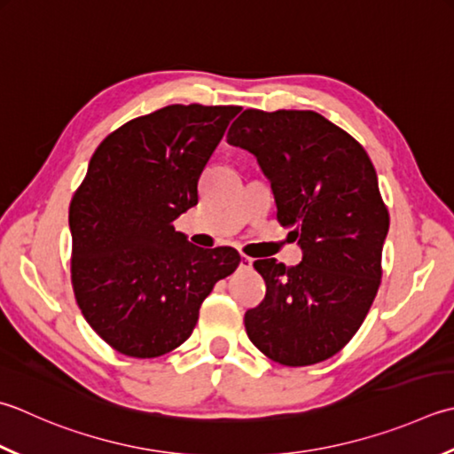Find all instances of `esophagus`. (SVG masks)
Masks as SVG:
<instances>
[{"mask_svg":"<svg viewBox=\"0 0 454 454\" xmlns=\"http://www.w3.org/2000/svg\"><path fill=\"white\" fill-rule=\"evenodd\" d=\"M252 263H254L252 257H247V255L242 254V262H239V268H242V270H250Z\"/></svg>","mask_w":454,"mask_h":454,"instance_id":"1","label":"esophagus"}]
</instances>
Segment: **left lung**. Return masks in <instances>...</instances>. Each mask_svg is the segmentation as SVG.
<instances>
[{
  "mask_svg": "<svg viewBox=\"0 0 454 454\" xmlns=\"http://www.w3.org/2000/svg\"><path fill=\"white\" fill-rule=\"evenodd\" d=\"M226 139L257 157L278 222L303 250L291 268L254 262L265 299L246 313V333L283 366L331 358L358 333L381 283L389 212L376 168L350 133L310 110H244Z\"/></svg>",
  "mask_w": 454,
  "mask_h": 454,
  "instance_id": "obj_1",
  "label": "left lung"
}]
</instances>
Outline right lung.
Here are the masks:
<instances>
[{
    "label": "right lung",
    "mask_w": 454,
    "mask_h": 454,
    "mask_svg": "<svg viewBox=\"0 0 454 454\" xmlns=\"http://www.w3.org/2000/svg\"><path fill=\"white\" fill-rule=\"evenodd\" d=\"M239 106L173 104L106 137L73 194L70 281L86 323L114 350L157 358L192 334L202 301L239 265L230 246L189 244L173 222Z\"/></svg>",
    "instance_id": "add662e5"
}]
</instances>
